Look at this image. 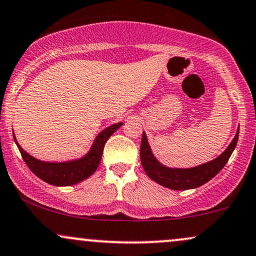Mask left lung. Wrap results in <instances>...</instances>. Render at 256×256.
Segmentation results:
<instances>
[{
  "instance_id": "obj_1",
  "label": "left lung",
  "mask_w": 256,
  "mask_h": 256,
  "mask_svg": "<svg viewBox=\"0 0 256 256\" xmlns=\"http://www.w3.org/2000/svg\"><path fill=\"white\" fill-rule=\"evenodd\" d=\"M238 131L240 130H237L235 138L220 156H218L214 161L205 163V164L187 169L168 168L161 164L158 160L154 158L149 144H148L146 134L143 132L140 143L142 166H143L148 176L158 184H162V186L167 187V188L176 190L196 188V187L210 181L214 176H216L226 164L234 149L236 148L237 140H238Z\"/></svg>"
}]
</instances>
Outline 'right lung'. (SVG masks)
<instances>
[{
    "label": "right lung",
    "mask_w": 256,
    "mask_h": 256,
    "mask_svg": "<svg viewBox=\"0 0 256 256\" xmlns=\"http://www.w3.org/2000/svg\"><path fill=\"white\" fill-rule=\"evenodd\" d=\"M122 122H118L110 128H104L102 132L98 134L95 138V142L92 146L90 152H89L84 158L78 161L72 162H64V163H48L39 161L32 156L28 155L24 150L18 144L21 156H22L24 161L26 162L27 167L30 169L33 174H36L39 178H42L45 182L54 184V186H72V184H78L81 181L90 176L96 170L98 164H100L101 156L104 144L108 138L112 136L114 132L118 130Z\"/></svg>",
    "instance_id": "right-lung-1"
}]
</instances>
